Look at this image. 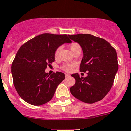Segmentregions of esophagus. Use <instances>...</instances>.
<instances>
[{
    "mask_svg": "<svg viewBox=\"0 0 131 131\" xmlns=\"http://www.w3.org/2000/svg\"><path fill=\"white\" fill-rule=\"evenodd\" d=\"M70 77V74H65V77H66V78H69V77Z\"/></svg>",
    "mask_w": 131,
    "mask_h": 131,
    "instance_id": "obj_1",
    "label": "esophagus"
}]
</instances>
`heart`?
I'll list each match as a JSON object with an SVG mask.
<instances>
[{"label": "heart", "instance_id": "b5f03b06", "mask_svg": "<svg viewBox=\"0 0 131 131\" xmlns=\"http://www.w3.org/2000/svg\"><path fill=\"white\" fill-rule=\"evenodd\" d=\"M70 49L71 50V51L72 53H73L74 51L77 49H81V47L80 46L79 44L77 43H72L71 45H70ZM61 47H58L56 51H55V53H54V57L56 58H57L59 55V53H60V51H61ZM74 64H64L62 67V69H63L64 70L67 71V72H70V71H72V69H73V67H74Z\"/></svg>", "mask_w": 131, "mask_h": 131}]
</instances>
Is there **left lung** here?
<instances>
[{"label":"left lung","instance_id":"1","mask_svg":"<svg viewBox=\"0 0 131 131\" xmlns=\"http://www.w3.org/2000/svg\"><path fill=\"white\" fill-rule=\"evenodd\" d=\"M69 37L82 47L83 57L80 70L88 74L85 78L80 77L78 73L71 75L76 83L70 87V93L85 103L98 102L113 86L119 67L117 52L105 39L91 34L69 35Z\"/></svg>","mask_w":131,"mask_h":131}]
</instances>
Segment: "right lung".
Masks as SVG:
<instances>
[{
    "label": "right lung",
    "mask_w": 131,
    "mask_h": 131,
    "mask_svg": "<svg viewBox=\"0 0 131 131\" xmlns=\"http://www.w3.org/2000/svg\"><path fill=\"white\" fill-rule=\"evenodd\" d=\"M71 42L66 34H43L21 45L12 62L11 73L14 86L25 102L41 105L53 98L65 75L60 72L50 75L45 70L54 61L57 49Z\"/></svg>",
    "instance_id": "1"
}]
</instances>
